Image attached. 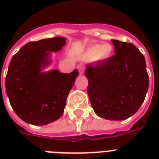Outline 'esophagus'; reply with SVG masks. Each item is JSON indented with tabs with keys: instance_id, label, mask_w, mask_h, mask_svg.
I'll return each instance as SVG.
<instances>
[{
	"instance_id": "obj_1",
	"label": "esophagus",
	"mask_w": 159,
	"mask_h": 159,
	"mask_svg": "<svg viewBox=\"0 0 159 159\" xmlns=\"http://www.w3.org/2000/svg\"><path fill=\"white\" fill-rule=\"evenodd\" d=\"M78 69H79L80 75L83 74V69H82V67H78Z\"/></svg>"
}]
</instances>
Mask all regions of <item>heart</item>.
I'll list each match as a JSON object with an SVG mask.
<instances>
[{
    "label": "heart",
    "mask_w": 159,
    "mask_h": 159,
    "mask_svg": "<svg viewBox=\"0 0 159 159\" xmlns=\"http://www.w3.org/2000/svg\"><path fill=\"white\" fill-rule=\"evenodd\" d=\"M113 51V46L109 43H105L102 44H92L85 52L84 57L87 60L104 62L112 56Z\"/></svg>",
    "instance_id": "1"
}]
</instances>
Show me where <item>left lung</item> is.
Here are the masks:
<instances>
[{"instance_id":"obj_1","label":"left lung","mask_w":159,"mask_h":159,"mask_svg":"<svg viewBox=\"0 0 159 159\" xmlns=\"http://www.w3.org/2000/svg\"><path fill=\"white\" fill-rule=\"evenodd\" d=\"M116 54L87 64V93L97 116L122 120L135 114L144 101L148 75L143 55L131 43L111 39Z\"/></svg>"}]
</instances>
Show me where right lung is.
Masks as SVG:
<instances>
[{
  "label": "right lung",
  "instance_id": "1",
  "mask_svg": "<svg viewBox=\"0 0 159 159\" xmlns=\"http://www.w3.org/2000/svg\"><path fill=\"white\" fill-rule=\"evenodd\" d=\"M65 44L62 37L29 42L11 58L6 77V94L14 111L26 123L44 125L63 113L78 71H42L51 63L50 52H58Z\"/></svg>",
  "mask_w": 159,
  "mask_h": 159
}]
</instances>
